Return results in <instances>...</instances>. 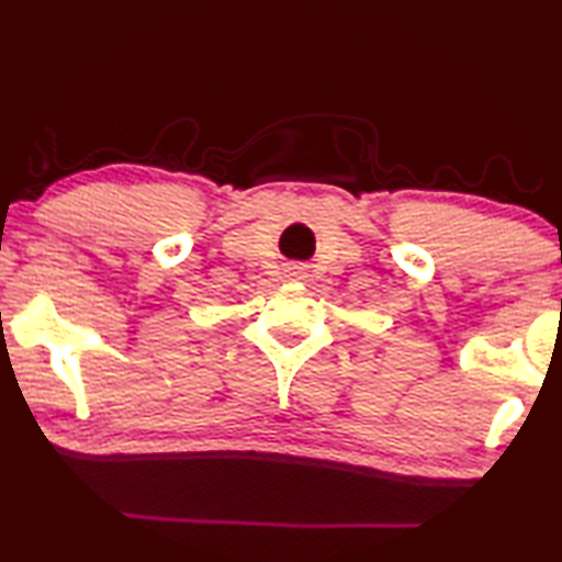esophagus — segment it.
Instances as JSON below:
<instances>
[{
  "mask_svg": "<svg viewBox=\"0 0 562 562\" xmlns=\"http://www.w3.org/2000/svg\"><path fill=\"white\" fill-rule=\"evenodd\" d=\"M292 278H302V270L300 268H292Z\"/></svg>",
  "mask_w": 562,
  "mask_h": 562,
  "instance_id": "obj_1",
  "label": "esophagus"
}]
</instances>
